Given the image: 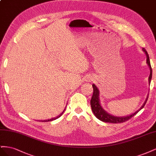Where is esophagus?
I'll return each mask as SVG.
<instances>
[{"mask_svg": "<svg viewBox=\"0 0 156 156\" xmlns=\"http://www.w3.org/2000/svg\"><path fill=\"white\" fill-rule=\"evenodd\" d=\"M88 81H90V79H88Z\"/></svg>", "mask_w": 156, "mask_h": 156, "instance_id": "34e87169", "label": "esophagus"}]
</instances>
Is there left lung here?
Segmentation results:
<instances>
[{"instance_id": "1", "label": "left lung", "mask_w": 156, "mask_h": 156, "mask_svg": "<svg viewBox=\"0 0 156 156\" xmlns=\"http://www.w3.org/2000/svg\"><path fill=\"white\" fill-rule=\"evenodd\" d=\"M143 51L146 53V62H147L148 66L150 67V76L148 78L149 80V83L150 84L151 82V79H152V67H151L150 65V58H149V55L147 53V51H146V49L144 48H143ZM93 87V95L92 97L91 98L90 100V105H91V108L92 110L94 112V115H95L99 120H100L103 122H108V123H112V124H118V123H123V122H126L127 120H128L129 119H130L131 118L133 117V116H135L136 113H137L140 109L144 107L146 101L148 100V96L146 98V100L145 101V102L144 103V104L143 105V106L140 107V108H139V110L136 111L135 112H134L133 114H132L129 116H124V117H117V116H112L105 111L103 109V108L101 107V106L100 105V99H99V90L98 88L96 87V86H95V84H93L92 85Z\"/></svg>"}]
</instances>
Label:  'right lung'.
<instances>
[{
  "label": "right lung",
  "instance_id": "obj_1",
  "mask_svg": "<svg viewBox=\"0 0 156 156\" xmlns=\"http://www.w3.org/2000/svg\"><path fill=\"white\" fill-rule=\"evenodd\" d=\"M65 111V109L64 110V111ZM64 111L61 113V114L59 115V116H56V118H53V119H49V120H42L41 122H49V121H53V120H56V119H58L59 117H60L61 116V115H62V114H63V112H64Z\"/></svg>",
  "mask_w": 156,
  "mask_h": 156
}]
</instances>
